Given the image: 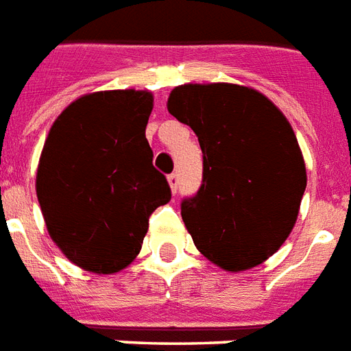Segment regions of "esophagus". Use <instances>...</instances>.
Returning <instances> with one entry per match:
<instances>
[{
	"label": "esophagus",
	"mask_w": 351,
	"mask_h": 351,
	"mask_svg": "<svg viewBox=\"0 0 351 351\" xmlns=\"http://www.w3.org/2000/svg\"><path fill=\"white\" fill-rule=\"evenodd\" d=\"M167 180L169 186H171V191L176 193V189H178V175H176V173H171V175L167 176Z\"/></svg>",
	"instance_id": "34e87169"
}]
</instances>
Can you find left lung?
Returning a JSON list of instances; mask_svg holds the SVG:
<instances>
[{
	"instance_id": "left-lung-1",
	"label": "left lung",
	"mask_w": 351,
	"mask_h": 351,
	"mask_svg": "<svg viewBox=\"0 0 351 351\" xmlns=\"http://www.w3.org/2000/svg\"><path fill=\"white\" fill-rule=\"evenodd\" d=\"M167 110L202 150L201 188L180 206L197 249L227 271L255 268L292 232L307 186L294 130L262 93L234 83L178 85Z\"/></svg>"
}]
</instances>
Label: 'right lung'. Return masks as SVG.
<instances>
[{
    "instance_id": "obj_1",
    "label": "right lung",
    "mask_w": 351,
    "mask_h": 351,
    "mask_svg": "<svg viewBox=\"0 0 351 351\" xmlns=\"http://www.w3.org/2000/svg\"><path fill=\"white\" fill-rule=\"evenodd\" d=\"M149 90H100L57 117L37 169V197L50 238L93 274H115L141 251L149 217L167 204V178L145 137Z\"/></svg>"
}]
</instances>
